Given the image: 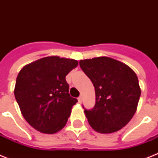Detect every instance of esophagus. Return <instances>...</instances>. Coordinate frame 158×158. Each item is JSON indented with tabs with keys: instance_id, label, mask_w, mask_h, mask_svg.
I'll return each mask as SVG.
<instances>
[{
	"instance_id": "34e87169",
	"label": "esophagus",
	"mask_w": 158,
	"mask_h": 158,
	"mask_svg": "<svg viewBox=\"0 0 158 158\" xmlns=\"http://www.w3.org/2000/svg\"><path fill=\"white\" fill-rule=\"evenodd\" d=\"M78 101H79V103H81V102H82V97H79V98H78Z\"/></svg>"
}]
</instances>
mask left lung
<instances>
[{"instance_id":"8db88e82","label":"left lung","mask_w":158,"mask_h":158,"mask_svg":"<svg viewBox=\"0 0 158 158\" xmlns=\"http://www.w3.org/2000/svg\"><path fill=\"white\" fill-rule=\"evenodd\" d=\"M79 65L95 88V106L84 110L90 126L101 134L122 129L135 115L141 95L135 71L107 56L81 60Z\"/></svg>"}]
</instances>
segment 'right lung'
Instances as JSON below:
<instances>
[{
    "label": "right lung",
    "instance_id": "1",
    "mask_svg": "<svg viewBox=\"0 0 158 158\" xmlns=\"http://www.w3.org/2000/svg\"><path fill=\"white\" fill-rule=\"evenodd\" d=\"M78 65L56 56L37 60L19 73L15 97L23 118L38 131L55 134L66 125L78 100L69 94L65 76Z\"/></svg>",
    "mask_w": 158,
    "mask_h": 158
}]
</instances>
